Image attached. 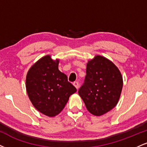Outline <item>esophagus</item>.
<instances>
[{
    "label": "esophagus",
    "mask_w": 147,
    "mask_h": 147,
    "mask_svg": "<svg viewBox=\"0 0 147 147\" xmlns=\"http://www.w3.org/2000/svg\"><path fill=\"white\" fill-rule=\"evenodd\" d=\"M73 85L75 86V87L77 89H78L79 88V83L77 82H74L73 83Z\"/></svg>",
    "instance_id": "obj_1"
}]
</instances>
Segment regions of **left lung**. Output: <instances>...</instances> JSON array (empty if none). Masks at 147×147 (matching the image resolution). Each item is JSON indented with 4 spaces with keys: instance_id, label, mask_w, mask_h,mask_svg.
<instances>
[{
    "instance_id": "1",
    "label": "left lung",
    "mask_w": 147,
    "mask_h": 147,
    "mask_svg": "<svg viewBox=\"0 0 147 147\" xmlns=\"http://www.w3.org/2000/svg\"><path fill=\"white\" fill-rule=\"evenodd\" d=\"M123 86L122 77L115 65L102 56L89 61L84 83L78 93L91 114L100 116L117 105Z\"/></svg>"
}]
</instances>
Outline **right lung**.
Masks as SVG:
<instances>
[{"instance_id":"obj_1","label":"right lung","mask_w":147,"mask_h":147,"mask_svg":"<svg viewBox=\"0 0 147 147\" xmlns=\"http://www.w3.org/2000/svg\"><path fill=\"white\" fill-rule=\"evenodd\" d=\"M59 60L49 55L35 63L27 74L26 90L33 106L41 113L54 117L77 91L65 74L59 70Z\"/></svg>"}]
</instances>
